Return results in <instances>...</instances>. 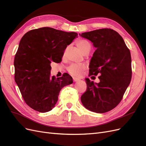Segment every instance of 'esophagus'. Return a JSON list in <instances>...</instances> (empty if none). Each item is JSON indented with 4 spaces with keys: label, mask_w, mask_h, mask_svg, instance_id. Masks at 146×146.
I'll return each instance as SVG.
<instances>
[{
    "label": "esophagus",
    "mask_w": 146,
    "mask_h": 146,
    "mask_svg": "<svg viewBox=\"0 0 146 146\" xmlns=\"http://www.w3.org/2000/svg\"><path fill=\"white\" fill-rule=\"evenodd\" d=\"M80 80V79L78 78L73 77V80H74V82H78V81H79Z\"/></svg>",
    "instance_id": "esophagus-1"
}]
</instances>
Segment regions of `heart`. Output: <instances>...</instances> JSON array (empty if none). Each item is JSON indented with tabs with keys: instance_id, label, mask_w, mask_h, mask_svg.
I'll list each match as a JSON object with an SVG mask.
<instances>
[{
	"instance_id": "b5f03b06",
	"label": "heart",
	"mask_w": 146,
	"mask_h": 146,
	"mask_svg": "<svg viewBox=\"0 0 146 146\" xmlns=\"http://www.w3.org/2000/svg\"><path fill=\"white\" fill-rule=\"evenodd\" d=\"M76 44L83 54L91 50V44L85 39H78L76 41ZM85 69V66L82 64H71L68 67V70L74 76H80Z\"/></svg>"
}]
</instances>
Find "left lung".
Wrapping results in <instances>:
<instances>
[{"instance_id":"1","label":"left lung","mask_w":146,"mask_h":146,"mask_svg":"<svg viewBox=\"0 0 146 146\" xmlns=\"http://www.w3.org/2000/svg\"><path fill=\"white\" fill-rule=\"evenodd\" d=\"M92 42L96 50L90 63L89 76H98V83L85 78L86 91L81 97L83 105L91 111L108 112L120 103L131 79L130 50L122 36L110 29L79 34Z\"/></svg>"}]
</instances>
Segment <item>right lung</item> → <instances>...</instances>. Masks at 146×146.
Segmentation results:
<instances>
[{
  "label": "right lung",
  "instance_id": "right-lung-1",
  "mask_svg": "<svg viewBox=\"0 0 146 146\" xmlns=\"http://www.w3.org/2000/svg\"><path fill=\"white\" fill-rule=\"evenodd\" d=\"M50 27L34 29L21 38L14 60L15 80L30 107L41 113L50 111L58 101L62 88L73 83L67 73L50 76V63H60L64 51L77 37Z\"/></svg>",
  "mask_w": 146,
  "mask_h": 146
}]
</instances>
